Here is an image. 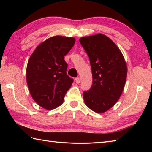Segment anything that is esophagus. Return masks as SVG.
Listing matches in <instances>:
<instances>
[{
	"label": "esophagus",
	"instance_id": "34e87169",
	"mask_svg": "<svg viewBox=\"0 0 152 152\" xmlns=\"http://www.w3.org/2000/svg\"><path fill=\"white\" fill-rule=\"evenodd\" d=\"M75 81L77 84H79L80 82V78H75Z\"/></svg>",
	"mask_w": 152,
	"mask_h": 152
}]
</instances>
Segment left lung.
<instances>
[{
	"label": "left lung",
	"instance_id": "left-lung-1",
	"mask_svg": "<svg viewBox=\"0 0 152 152\" xmlns=\"http://www.w3.org/2000/svg\"><path fill=\"white\" fill-rule=\"evenodd\" d=\"M79 41L88 56L92 74L91 88L83 92L84 102L97 113L106 112L124 88L127 74L124 57L115 43L101 33Z\"/></svg>",
	"mask_w": 152,
	"mask_h": 152
}]
</instances>
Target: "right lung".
Wrapping results in <instances>:
<instances>
[{"label": "right lung", "mask_w": 152, "mask_h": 152, "mask_svg": "<svg viewBox=\"0 0 152 152\" xmlns=\"http://www.w3.org/2000/svg\"><path fill=\"white\" fill-rule=\"evenodd\" d=\"M75 43L74 37L54 36L37 46L28 61L26 77L33 100L44 109L60 106L72 78L67 75L65 56Z\"/></svg>", "instance_id": "add662e5"}]
</instances>
